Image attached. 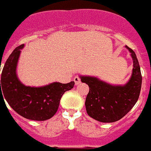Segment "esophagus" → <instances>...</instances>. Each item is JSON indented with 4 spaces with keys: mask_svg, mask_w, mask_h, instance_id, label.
Masks as SVG:
<instances>
[{
    "mask_svg": "<svg viewBox=\"0 0 151 151\" xmlns=\"http://www.w3.org/2000/svg\"><path fill=\"white\" fill-rule=\"evenodd\" d=\"M74 81H75L76 84V85H78V84H81V78L78 77V76H76V77L74 78Z\"/></svg>",
    "mask_w": 151,
    "mask_h": 151,
    "instance_id": "34e87169",
    "label": "esophagus"
}]
</instances>
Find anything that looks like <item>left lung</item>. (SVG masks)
Returning a JSON list of instances; mask_svg holds the SVG:
<instances>
[{
    "label": "left lung",
    "mask_w": 151,
    "mask_h": 151,
    "mask_svg": "<svg viewBox=\"0 0 151 151\" xmlns=\"http://www.w3.org/2000/svg\"><path fill=\"white\" fill-rule=\"evenodd\" d=\"M133 63L132 76L124 85L111 84L99 78L80 76L81 82L86 83L89 92L85 100L88 115L102 123L118 121L132 109L137 101L142 88L141 69L135 52L126 45Z\"/></svg>",
    "instance_id": "obj_1"
}]
</instances>
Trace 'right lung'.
<instances>
[{"instance_id":"right-lung-1","label":"right lung","mask_w":151,"mask_h":151,"mask_svg":"<svg viewBox=\"0 0 151 151\" xmlns=\"http://www.w3.org/2000/svg\"><path fill=\"white\" fill-rule=\"evenodd\" d=\"M23 47L24 45H21L15 48L4 65L1 77V99L5 98L13 110L22 117L44 121L55 115L62 96L73 88L75 82H53L40 87L22 84L17 76V66Z\"/></svg>"}]
</instances>
